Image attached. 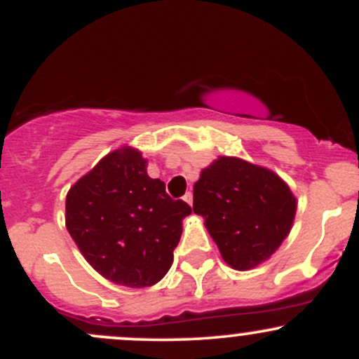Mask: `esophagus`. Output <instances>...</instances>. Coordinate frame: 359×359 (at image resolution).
I'll return each mask as SVG.
<instances>
[{
  "mask_svg": "<svg viewBox=\"0 0 359 359\" xmlns=\"http://www.w3.org/2000/svg\"><path fill=\"white\" fill-rule=\"evenodd\" d=\"M184 201H185V203H187L189 205H192V201H194L192 192H187V194H185V196H184Z\"/></svg>",
  "mask_w": 359,
  "mask_h": 359,
  "instance_id": "esophagus-1",
  "label": "esophagus"
}]
</instances>
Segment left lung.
<instances>
[{
    "instance_id": "8db88e82",
    "label": "left lung",
    "mask_w": 359,
    "mask_h": 359,
    "mask_svg": "<svg viewBox=\"0 0 359 359\" xmlns=\"http://www.w3.org/2000/svg\"><path fill=\"white\" fill-rule=\"evenodd\" d=\"M192 209L204 217L222 259L245 271L278 250L290 233L297 201L275 172L219 156L194 184Z\"/></svg>"
}]
</instances>
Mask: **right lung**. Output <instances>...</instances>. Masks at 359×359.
<instances>
[{"label": "right lung", "mask_w": 359, "mask_h": 359, "mask_svg": "<svg viewBox=\"0 0 359 359\" xmlns=\"http://www.w3.org/2000/svg\"><path fill=\"white\" fill-rule=\"evenodd\" d=\"M192 212L147 174L138 150L123 147L72 185L65 226L97 273L131 288L160 282L174 262L182 219Z\"/></svg>", "instance_id": "obj_1"}]
</instances>
